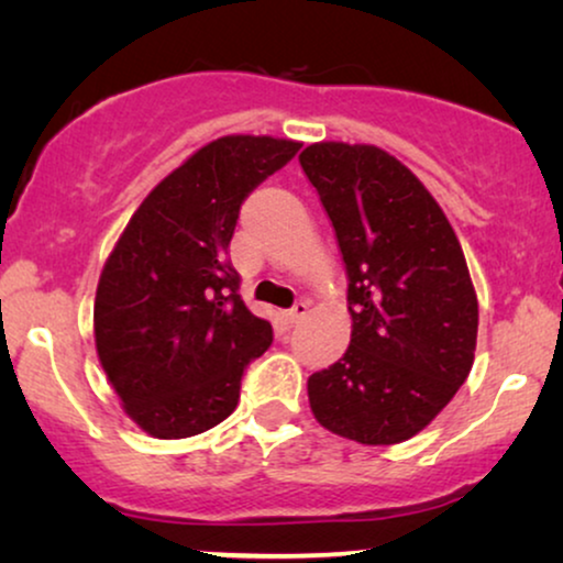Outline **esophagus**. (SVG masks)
<instances>
[{
  "instance_id": "34e87169",
  "label": "esophagus",
  "mask_w": 563,
  "mask_h": 563,
  "mask_svg": "<svg viewBox=\"0 0 563 563\" xmlns=\"http://www.w3.org/2000/svg\"><path fill=\"white\" fill-rule=\"evenodd\" d=\"M307 312H310V307H307V302H297L291 310L287 312V320L289 322H299L302 318H307Z\"/></svg>"
}]
</instances>
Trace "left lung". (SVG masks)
<instances>
[{
    "instance_id": "1",
    "label": "left lung",
    "mask_w": 563,
    "mask_h": 563,
    "mask_svg": "<svg viewBox=\"0 0 563 563\" xmlns=\"http://www.w3.org/2000/svg\"><path fill=\"white\" fill-rule=\"evenodd\" d=\"M299 164L333 222L349 276L351 345L307 382L312 415L364 445L402 443L474 364L479 305L433 195L376 145L312 143Z\"/></svg>"
}]
</instances>
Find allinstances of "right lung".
Listing matches in <instances>:
<instances>
[{"label": "right lung", "mask_w": 563, "mask_h": 563, "mask_svg": "<svg viewBox=\"0 0 563 563\" xmlns=\"http://www.w3.org/2000/svg\"><path fill=\"white\" fill-rule=\"evenodd\" d=\"M302 148L225 135L174 168L137 207L99 276L97 356L122 407L153 438L228 418L245 366L274 341L238 295L228 249L245 197Z\"/></svg>", "instance_id": "add662e5"}]
</instances>
